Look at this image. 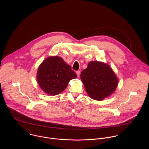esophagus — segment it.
Returning <instances> with one entry per match:
<instances>
[{
    "label": "esophagus",
    "instance_id": "34e87169",
    "mask_svg": "<svg viewBox=\"0 0 149 149\" xmlns=\"http://www.w3.org/2000/svg\"><path fill=\"white\" fill-rule=\"evenodd\" d=\"M76 74H77V76L79 77V76H80V71H79V70L77 71V72H76Z\"/></svg>",
    "mask_w": 149,
    "mask_h": 149
}]
</instances>
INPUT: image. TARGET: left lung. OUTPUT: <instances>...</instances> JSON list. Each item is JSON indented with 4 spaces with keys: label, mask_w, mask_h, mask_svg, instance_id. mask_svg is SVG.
Returning a JSON list of instances; mask_svg holds the SVG:
<instances>
[{
    "label": "left lung",
    "mask_w": 149,
    "mask_h": 149,
    "mask_svg": "<svg viewBox=\"0 0 149 149\" xmlns=\"http://www.w3.org/2000/svg\"><path fill=\"white\" fill-rule=\"evenodd\" d=\"M85 91L92 99L103 100L111 95L118 85V78L107 64L91 61L80 74Z\"/></svg>",
    "instance_id": "left-lung-1"
}]
</instances>
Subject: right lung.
I'll list each match as a JSON object with an SVG mask.
<instances>
[{"mask_svg": "<svg viewBox=\"0 0 149 149\" xmlns=\"http://www.w3.org/2000/svg\"><path fill=\"white\" fill-rule=\"evenodd\" d=\"M43 91L50 95H57L66 88L70 80L77 77L71 66L58 56L47 58L40 65L37 76Z\"/></svg>", "mask_w": 149, "mask_h": 149, "instance_id": "right-lung-1", "label": "right lung"}]
</instances>
